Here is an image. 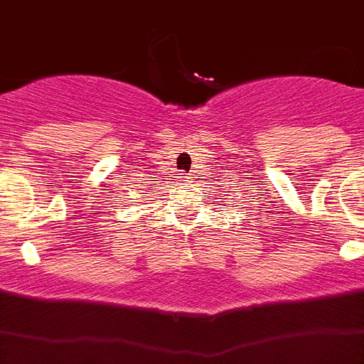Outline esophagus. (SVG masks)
<instances>
[{
  "label": "esophagus",
  "instance_id": "34e87169",
  "mask_svg": "<svg viewBox=\"0 0 364 364\" xmlns=\"http://www.w3.org/2000/svg\"><path fill=\"white\" fill-rule=\"evenodd\" d=\"M186 178H188V176H186Z\"/></svg>",
  "mask_w": 364,
  "mask_h": 364
}]
</instances>
